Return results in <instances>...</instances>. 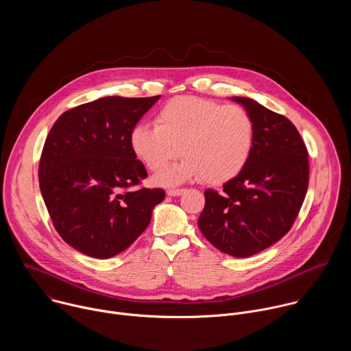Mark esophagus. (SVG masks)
<instances>
[{"label": "esophagus", "mask_w": 351, "mask_h": 351, "mask_svg": "<svg viewBox=\"0 0 351 351\" xmlns=\"http://www.w3.org/2000/svg\"><path fill=\"white\" fill-rule=\"evenodd\" d=\"M184 191H186L184 189H168V190H167V194L171 195V197H176V195L183 194Z\"/></svg>", "instance_id": "obj_1"}]
</instances>
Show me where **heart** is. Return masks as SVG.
<instances>
[{"label": "heart", "mask_w": 351, "mask_h": 351, "mask_svg": "<svg viewBox=\"0 0 351 351\" xmlns=\"http://www.w3.org/2000/svg\"><path fill=\"white\" fill-rule=\"evenodd\" d=\"M130 144L136 157L154 172L179 152L185 156L179 165L157 175L162 184L199 176L218 184L245 167L254 147V122L243 107L182 95L158 111L156 123L136 125Z\"/></svg>", "instance_id": "b5f03b06"}]
</instances>
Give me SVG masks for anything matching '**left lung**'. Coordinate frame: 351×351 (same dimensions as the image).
Here are the masks:
<instances>
[{
	"label": "left lung",
	"mask_w": 351,
	"mask_h": 351,
	"mask_svg": "<svg viewBox=\"0 0 351 351\" xmlns=\"http://www.w3.org/2000/svg\"><path fill=\"white\" fill-rule=\"evenodd\" d=\"M254 122V147L245 167L221 193L204 191L198 228L222 253L254 256L291 228L308 187V153L295 126L247 97H232Z\"/></svg>",
	"instance_id": "8db88e82"
}]
</instances>
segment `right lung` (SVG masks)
<instances>
[{"label": "right lung", "mask_w": 351, "mask_h": 351, "mask_svg": "<svg viewBox=\"0 0 351 351\" xmlns=\"http://www.w3.org/2000/svg\"><path fill=\"white\" fill-rule=\"evenodd\" d=\"M161 95L103 97L64 112L40 158L41 195L54 228L77 252L111 258L145 230L162 189H133L147 178L130 134Z\"/></svg>", "instance_id": "right-lung-1"}]
</instances>
